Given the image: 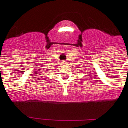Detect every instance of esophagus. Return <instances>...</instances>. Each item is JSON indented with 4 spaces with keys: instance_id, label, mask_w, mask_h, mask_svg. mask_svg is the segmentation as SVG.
<instances>
[{
    "instance_id": "obj_1",
    "label": "esophagus",
    "mask_w": 128,
    "mask_h": 128,
    "mask_svg": "<svg viewBox=\"0 0 128 128\" xmlns=\"http://www.w3.org/2000/svg\"><path fill=\"white\" fill-rule=\"evenodd\" d=\"M62 64H63V65H65V64H66V61H62Z\"/></svg>"
}]
</instances>
